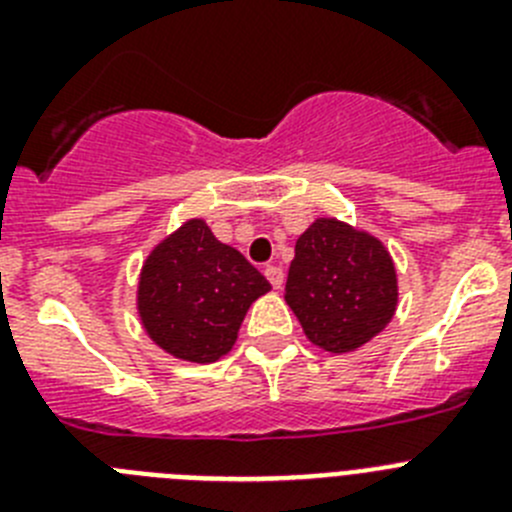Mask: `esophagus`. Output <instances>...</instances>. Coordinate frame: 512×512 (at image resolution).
<instances>
[{
  "label": "esophagus",
  "instance_id": "obj_1",
  "mask_svg": "<svg viewBox=\"0 0 512 512\" xmlns=\"http://www.w3.org/2000/svg\"><path fill=\"white\" fill-rule=\"evenodd\" d=\"M264 274H266V279H269V284L274 289H279L284 284V271L279 269V266H266Z\"/></svg>",
  "mask_w": 512,
  "mask_h": 512
}]
</instances>
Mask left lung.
Returning <instances> with one entry per match:
<instances>
[{"label":"left lung","mask_w":512,"mask_h":512,"mask_svg":"<svg viewBox=\"0 0 512 512\" xmlns=\"http://www.w3.org/2000/svg\"><path fill=\"white\" fill-rule=\"evenodd\" d=\"M397 297L395 261L369 230L318 217L297 238L284 300L312 346L356 351L390 325Z\"/></svg>","instance_id":"left-lung-1"}]
</instances>
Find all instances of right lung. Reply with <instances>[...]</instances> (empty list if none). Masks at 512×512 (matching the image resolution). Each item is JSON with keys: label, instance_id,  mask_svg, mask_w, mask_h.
<instances>
[{"label": "right lung", "instance_id": "1", "mask_svg": "<svg viewBox=\"0 0 512 512\" xmlns=\"http://www.w3.org/2000/svg\"><path fill=\"white\" fill-rule=\"evenodd\" d=\"M269 289L241 251L217 241L202 217H189L146 256L135 307L161 351L212 364L235 346L248 307Z\"/></svg>", "mask_w": 512, "mask_h": 512}]
</instances>
